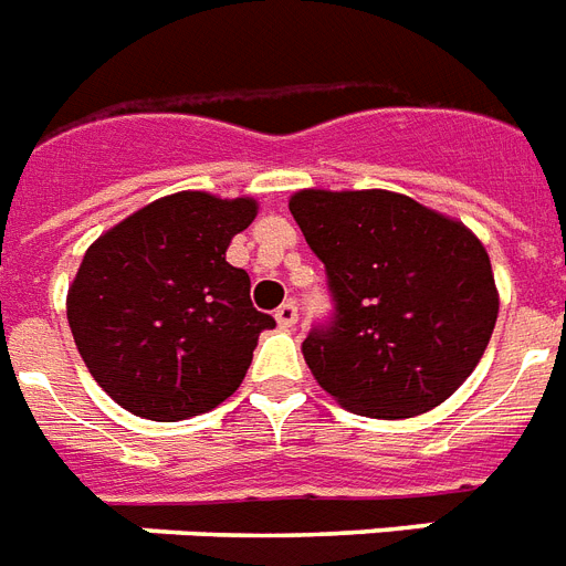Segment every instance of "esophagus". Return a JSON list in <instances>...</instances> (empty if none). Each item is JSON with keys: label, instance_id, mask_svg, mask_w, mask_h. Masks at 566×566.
<instances>
[{"label": "esophagus", "instance_id": "1", "mask_svg": "<svg viewBox=\"0 0 566 566\" xmlns=\"http://www.w3.org/2000/svg\"><path fill=\"white\" fill-rule=\"evenodd\" d=\"M274 318H277V324L283 329L295 327V324H297V306L292 304V301H286V304H283L277 312H274Z\"/></svg>", "mask_w": 566, "mask_h": 566}]
</instances>
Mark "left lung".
<instances>
[{
	"instance_id": "left-lung-1",
	"label": "left lung",
	"mask_w": 566,
	"mask_h": 566,
	"mask_svg": "<svg viewBox=\"0 0 566 566\" xmlns=\"http://www.w3.org/2000/svg\"><path fill=\"white\" fill-rule=\"evenodd\" d=\"M289 210L324 262L336 321L304 342L312 377L365 418H415L459 391L500 292L464 224L388 189H297Z\"/></svg>"
}]
</instances>
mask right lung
I'll return each instance as SVG.
<instances>
[{
    "label": "right lung",
    "mask_w": 566,
    "mask_h": 566,
    "mask_svg": "<svg viewBox=\"0 0 566 566\" xmlns=\"http://www.w3.org/2000/svg\"><path fill=\"white\" fill-rule=\"evenodd\" d=\"M254 198L184 189L139 207L87 248L66 292L81 359L122 409L187 420L245 379L274 318L251 304L230 239L256 219Z\"/></svg>",
    "instance_id": "add662e5"
}]
</instances>
